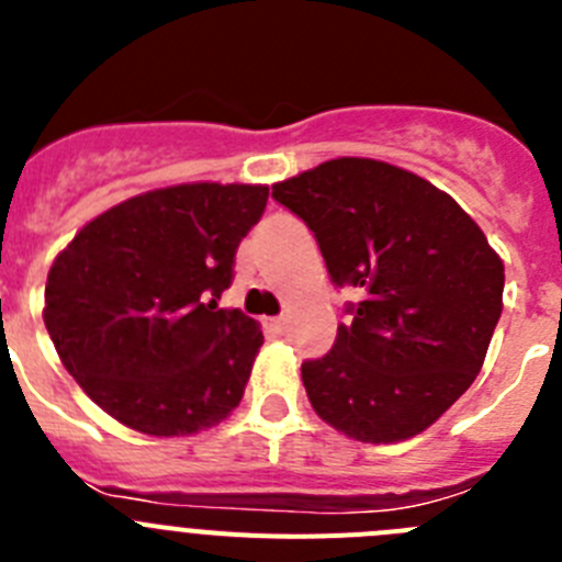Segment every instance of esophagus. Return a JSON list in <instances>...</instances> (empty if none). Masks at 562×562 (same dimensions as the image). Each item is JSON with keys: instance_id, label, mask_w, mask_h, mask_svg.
<instances>
[{"instance_id": "esophagus-1", "label": "esophagus", "mask_w": 562, "mask_h": 562, "mask_svg": "<svg viewBox=\"0 0 562 562\" xmlns=\"http://www.w3.org/2000/svg\"><path fill=\"white\" fill-rule=\"evenodd\" d=\"M267 329H270L272 335H284L286 321H284V317H270V321H267Z\"/></svg>"}]
</instances>
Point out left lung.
I'll use <instances>...</instances> for the list:
<instances>
[{
    "mask_svg": "<svg viewBox=\"0 0 562 562\" xmlns=\"http://www.w3.org/2000/svg\"><path fill=\"white\" fill-rule=\"evenodd\" d=\"M315 233L335 286H355L331 351L301 366L312 408L371 445L430 428L479 376L504 265L459 202L405 168L340 157L272 186Z\"/></svg>",
    "mask_w": 562,
    "mask_h": 562,
    "instance_id": "left-lung-1",
    "label": "left lung"
}]
</instances>
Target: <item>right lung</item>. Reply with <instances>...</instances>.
Returning a JSON list of instances; mask_svg holds the SVG:
<instances>
[{"label": "right lung", "instance_id": "right-lung-1", "mask_svg": "<svg viewBox=\"0 0 562 562\" xmlns=\"http://www.w3.org/2000/svg\"><path fill=\"white\" fill-rule=\"evenodd\" d=\"M267 196V186L220 182L140 193L83 225L53 261L49 340L126 428L188 436L241 402L265 335L220 297Z\"/></svg>", "mask_w": 562, "mask_h": 562}]
</instances>
